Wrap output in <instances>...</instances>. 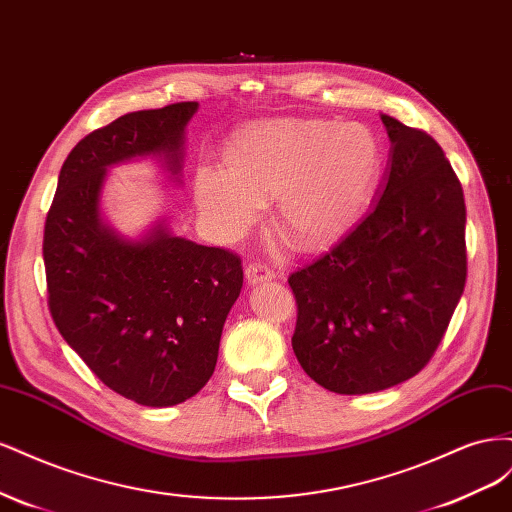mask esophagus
Listing matches in <instances>:
<instances>
[{"mask_svg":"<svg viewBox=\"0 0 512 512\" xmlns=\"http://www.w3.org/2000/svg\"><path fill=\"white\" fill-rule=\"evenodd\" d=\"M273 277H275V273L269 267L260 265V262H250V265L245 267V282L250 286L260 284V282H269V280H273Z\"/></svg>","mask_w":512,"mask_h":512,"instance_id":"esophagus-1","label":"esophagus"}]
</instances>
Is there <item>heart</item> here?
Segmentation results:
<instances>
[{"label":"heart","mask_w":512,"mask_h":512,"mask_svg":"<svg viewBox=\"0 0 512 512\" xmlns=\"http://www.w3.org/2000/svg\"><path fill=\"white\" fill-rule=\"evenodd\" d=\"M226 160L194 175L196 207L215 235H243L273 198V224L301 247L331 243L361 218L382 162L363 123L324 119L260 123L232 141Z\"/></svg>","instance_id":"heart-1"}]
</instances>
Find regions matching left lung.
Here are the masks:
<instances>
[{
	"label": "left lung",
	"mask_w": 512,
	"mask_h": 512,
	"mask_svg": "<svg viewBox=\"0 0 512 512\" xmlns=\"http://www.w3.org/2000/svg\"><path fill=\"white\" fill-rule=\"evenodd\" d=\"M391 151L363 220L294 271L292 350L339 395L378 393L421 371L466 286V203L442 147L380 115Z\"/></svg>",
	"instance_id": "1"
}]
</instances>
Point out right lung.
I'll use <instances>...</instances> for the list:
<instances>
[{
    "label": "right lung",
    "mask_w": 512,
    "mask_h": 512,
    "mask_svg": "<svg viewBox=\"0 0 512 512\" xmlns=\"http://www.w3.org/2000/svg\"><path fill=\"white\" fill-rule=\"evenodd\" d=\"M198 102L136 111L87 134L61 166L44 226L49 307L61 337L115 393L149 408L194 397L213 376L241 260L177 237L164 218L138 237L102 209L108 168L151 158L181 185Z\"/></svg>",
    "instance_id": "obj_1"
}]
</instances>
